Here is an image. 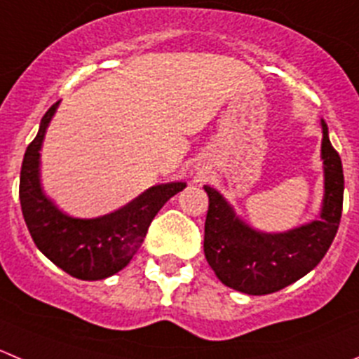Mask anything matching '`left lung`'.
I'll list each match as a JSON object with an SVG mask.
<instances>
[{
	"label": "left lung",
	"instance_id": "obj_1",
	"mask_svg": "<svg viewBox=\"0 0 359 359\" xmlns=\"http://www.w3.org/2000/svg\"><path fill=\"white\" fill-rule=\"evenodd\" d=\"M324 170L323 206L317 220L284 233H264L241 220L217 189L204 185L210 206L204 224V255L222 284L245 294H271L294 284L326 255L339 231L344 170L320 119Z\"/></svg>",
	"mask_w": 359,
	"mask_h": 359
}]
</instances>
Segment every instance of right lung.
<instances>
[{
  "mask_svg": "<svg viewBox=\"0 0 359 359\" xmlns=\"http://www.w3.org/2000/svg\"><path fill=\"white\" fill-rule=\"evenodd\" d=\"M60 102L40 121L36 137L24 153L19 199L24 222L39 250L57 268L81 280H104L125 268L144 241L160 208L187 187L185 182L160 183L112 213L75 218L46 196L40 182V149Z\"/></svg>",
  "mask_w": 359,
  "mask_h": 359,
  "instance_id": "obj_1",
  "label": "right lung"
}]
</instances>
